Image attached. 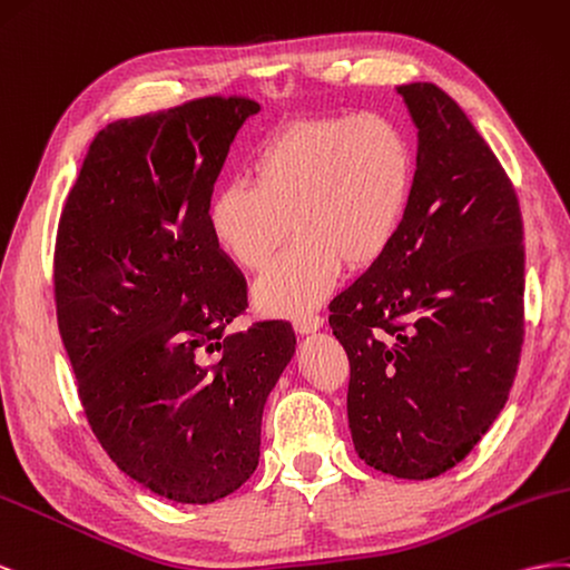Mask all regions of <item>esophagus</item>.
Instances as JSON below:
<instances>
[{
    "mask_svg": "<svg viewBox=\"0 0 570 570\" xmlns=\"http://www.w3.org/2000/svg\"><path fill=\"white\" fill-rule=\"evenodd\" d=\"M322 322H324V320H322L317 313H311V315L296 317V320H294V330H296L298 334H311V332H315V330L322 327Z\"/></svg>",
    "mask_w": 570,
    "mask_h": 570,
    "instance_id": "34e87169",
    "label": "esophagus"
}]
</instances>
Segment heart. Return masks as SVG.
<instances>
[{"label": "heart", "instance_id": "obj_1", "mask_svg": "<svg viewBox=\"0 0 570 570\" xmlns=\"http://www.w3.org/2000/svg\"><path fill=\"white\" fill-rule=\"evenodd\" d=\"M253 184H226L209 205L217 246L263 272L294 229L296 238L255 286L259 311L296 317L332 294L341 265L365 269L392 246L411 205L415 153L384 114L298 121L265 140Z\"/></svg>", "mask_w": 570, "mask_h": 570}]
</instances>
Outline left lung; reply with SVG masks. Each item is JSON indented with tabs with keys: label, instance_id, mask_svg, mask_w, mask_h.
<instances>
[{
	"label": "left lung",
	"instance_id": "8db88e82",
	"mask_svg": "<svg viewBox=\"0 0 570 570\" xmlns=\"http://www.w3.org/2000/svg\"><path fill=\"white\" fill-rule=\"evenodd\" d=\"M415 186L392 246L330 303L351 365L357 456L430 480L461 463L509 399L525 336L523 217L511 178L434 83L401 86Z\"/></svg>",
	"mask_w": 570,
	"mask_h": 570
}]
</instances>
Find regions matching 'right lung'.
Here are the masks:
<instances>
[{"label": "right lung", "mask_w": 570, "mask_h": 570, "mask_svg": "<svg viewBox=\"0 0 570 570\" xmlns=\"http://www.w3.org/2000/svg\"><path fill=\"white\" fill-rule=\"evenodd\" d=\"M257 111L200 97L105 126L57 229V322L88 425L128 478L178 503L255 473L265 401L296 351L282 320L224 334L248 294L209 232V198Z\"/></svg>", "instance_id": "right-lung-1"}]
</instances>
